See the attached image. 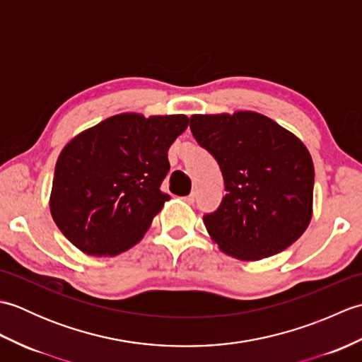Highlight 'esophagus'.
Instances as JSON below:
<instances>
[{"label": "esophagus", "instance_id": "obj_1", "mask_svg": "<svg viewBox=\"0 0 362 362\" xmlns=\"http://www.w3.org/2000/svg\"><path fill=\"white\" fill-rule=\"evenodd\" d=\"M183 201H185L187 204H194V193H191V194H188V196H185V197H182Z\"/></svg>", "mask_w": 362, "mask_h": 362}]
</instances>
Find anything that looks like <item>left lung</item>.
<instances>
[{
	"label": "left lung",
	"mask_w": 362,
	"mask_h": 362,
	"mask_svg": "<svg viewBox=\"0 0 362 362\" xmlns=\"http://www.w3.org/2000/svg\"><path fill=\"white\" fill-rule=\"evenodd\" d=\"M196 141L219 163L226 196L205 214L227 255L257 261L296 243L313 216L314 165L306 146L257 112L193 115Z\"/></svg>",
	"instance_id": "1"
}]
</instances>
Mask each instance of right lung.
<instances>
[{
	"mask_svg": "<svg viewBox=\"0 0 362 362\" xmlns=\"http://www.w3.org/2000/svg\"><path fill=\"white\" fill-rule=\"evenodd\" d=\"M185 115L121 113L76 135L60 152L49 197L60 232L87 255L115 257L148 232L169 196L160 185Z\"/></svg>",
	"mask_w": 362,
	"mask_h": 362,
	"instance_id": "right-lung-1",
	"label": "right lung"
}]
</instances>
